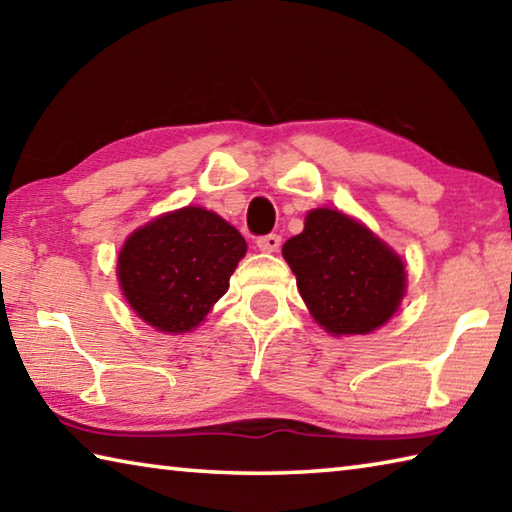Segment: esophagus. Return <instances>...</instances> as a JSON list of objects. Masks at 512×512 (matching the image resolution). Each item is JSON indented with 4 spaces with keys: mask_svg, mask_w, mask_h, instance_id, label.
Masks as SVG:
<instances>
[{
    "mask_svg": "<svg viewBox=\"0 0 512 512\" xmlns=\"http://www.w3.org/2000/svg\"><path fill=\"white\" fill-rule=\"evenodd\" d=\"M256 247L261 251H267V254H272V251H279L281 249V236H279V233H267V236H261L256 240Z\"/></svg>",
    "mask_w": 512,
    "mask_h": 512,
    "instance_id": "1",
    "label": "esophagus"
}]
</instances>
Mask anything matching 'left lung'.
Returning <instances> with one entry per match:
<instances>
[{
    "mask_svg": "<svg viewBox=\"0 0 512 512\" xmlns=\"http://www.w3.org/2000/svg\"><path fill=\"white\" fill-rule=\"evenodd\" d=\"M283 258L319 326L333 335H366L387 324L405 297L407 272L389 245L337 209H312Z\"/></svg>",
    "mask_w": 512,
    "mask_h": 512,
    "instance_id": "obj_1",
    "label": "left lung"
}]
</instances>
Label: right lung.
<instances>
[{"label":"right lung","instance_id":"right-lung-1","mask_svg":"<svg viewBox=\"0 0 512 512\" xmlns=\"http://www.w3.org/2000/svg\"><path fill=\"white\" fill-rule=\"evenodd\" d=\"M247 242L202 206L159 215L125 240L116 265L130 308L161 333H188L229 290Z\"/></svg>","mask_w":512,"mask_h":512}]
</instances>
